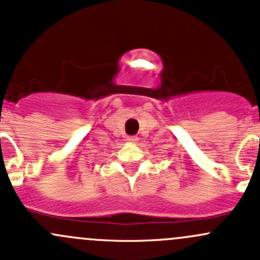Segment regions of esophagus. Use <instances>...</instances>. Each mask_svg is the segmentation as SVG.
Masks as SVG:
<instances>
[{
    "mask_svg": "<svg viewBox=\"0 0 260 260\" xmlns=\"http://www.w3.org/2000/svg\"><path fill=\"white\" fill-rule=\"evenodd\" d=\"M127 140L129 141V142H137L138 137H136V136H129V137H128Z\"/></svg>",
    "mask_w": 260,
    "mask_h": 260,
    "instance_id": "esophagus-1",
    "label": "esophagus"
}]
</instances>
